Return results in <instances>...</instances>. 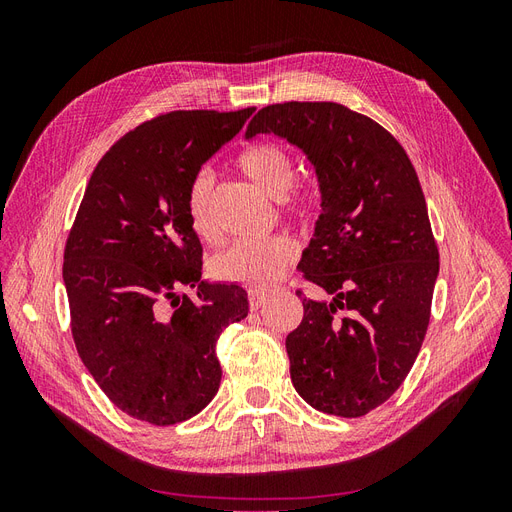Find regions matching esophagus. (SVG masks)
Listing matches in <instances>:
<instances>
[{"label":"esophagus","mask_w":512,"mask_h":512,"mask_svg":"<svg viewBox=\"0 0 512 512\" xmlns=\"http://www.w3.org/2000/svg\"><path fill=\"white\" fill-rule=\"evenodd\" d=\"M267 301H269V297L262 290H256V288L250 290V307L254 309V312H256V309H260V307H265Z\"/></svg>","instance_id":"obj_1"}]
</instances>
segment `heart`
<instances>
[{
    "mask_svg": "<svg viewBox=\"0 0 512 512\" xmlns=\"http://www.w3.org/2000/svg\"><path fill=\"white\" fill-rule=\"evenodd\" d=\"M239 168L258 190L273 200H284L297 179V168L290 153L280 145H256L241 153ZM211 181L207 175H198L188 192V220L200 239H213L215 226L209 207ZM294 213H305L303 198H290ZM297 260V245L288 237L273 239H241L213 258V273L224 282L245 284L254 288H269L292 267Z\"/></svg>",
    "mask_w": 512,
    "mask_h": 512,
    "instance_id": "heart-1",
    "label": "heart"
}]
</instances>
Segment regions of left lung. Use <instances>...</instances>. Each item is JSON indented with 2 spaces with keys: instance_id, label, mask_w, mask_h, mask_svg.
<instances>
[{
  "instance_id": "8db88e82",
  "label": "left lung",
  "mask_w": 512,
  "mask_h": 512,
  "mask_svg": "<svg viewBox=\"0 0 512 512\" xmlns=\"http://www.w3.org/2000/svg\"><path fill=\"white\" fill-rule=\"evenodd\" d=\"M256 134L301 149L320 192L299 267L333 299L303 297L286 337L292 386L324 414L363 416L399 389L429 324L440 256L421 183L404 147L342 104L265 106L245 138Z\"/></svg>"
}]
</instances>
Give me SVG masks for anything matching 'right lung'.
Instances as JSON below:
<instances>
[{
	"mask_svg": "<svg viewBox=\"0 0 512 512\" xmlns=\"http://www.w3.org/2000/svg\"><path fill=\"white\" fill-rule=\"evenodd\" d=\"M252 113L160 115L121 136L87 183L64 252L72 335L104 395L138 421L203 410L222 380L215 342L250 309L239 284L200 280L188 192Z\"/></svg>",
	"mask_w": 512,
	"mask_h": 512,
	"instance_id": "add662e5",
	"label": "right lung"
}]
</instances>
